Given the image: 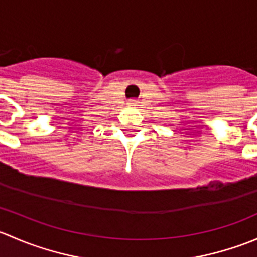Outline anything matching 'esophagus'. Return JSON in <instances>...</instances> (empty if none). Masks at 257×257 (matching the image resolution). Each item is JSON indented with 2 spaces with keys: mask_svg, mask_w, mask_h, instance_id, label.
Instances as JSON below:
<instances>
[{
  "mask_svg": "<svg viewBox=\"0 0 257 257\" xmlns=\"http://www.w3.org/2000/svg\"><path fill=\"white\" fill-rule=\"evenodd\" d=\"M131 105H134V103H131Z\"/></svg>",
  "mask_w": 257,
  "mask_h": 257,
  "instance_id": "1",
  "label": "esophagus"
}]
</instances>
